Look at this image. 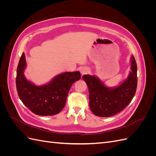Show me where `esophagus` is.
Returning <instances> with one entry per match:
<instances>
[{"label":"esophagus","instance_id":"obj_1","mask_svg":"<svg viewBox=\"0 0 156 156\" xmlns=\"http://www.w3.org/2000/svg\"><path fill=\"white\" fill-rule=\"evenodd\" d=\"M88 71H89V69L88 68L83 67V68H81V73L82 75H83V74H85L87 72H88Z\"/></svg>","mask_w":156,"mask_h":156}]
</instances>
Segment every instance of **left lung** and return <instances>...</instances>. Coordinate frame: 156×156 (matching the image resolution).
Returning a JSON list of instances; mask_svg holds the SVG:
<instances>
[{
  "mask_svg": "<svg viewBox=\"0 0 156 156\" xmlns=\"http://www.w3.org/2000/svg\"><path fill=\"white\" fill-rule=\"evenodd\" d=\"M131 60V71L128 77L115 88L105 87L95 76L90 75L83 76L89 90L90 108L95 115L101 117L115 115L123 110L132 100L137 86V68L133 55Z\"/></svg>",
  "mask_w": 156,
  "mask_h": 156,
  "instance_id": "8db88e82",
  "label": "left lung"
}]
</instances>
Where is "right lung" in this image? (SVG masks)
Masks as SVG:
<instances>
[{
    "instance_id": "obj_1",
    "label": "right lung",
    "mask_w": 156,
    "mask_h": 156,
    "mask_svg": "<svg viewBox=\"0 0 156 156\" xmlns=\"http://www.w3.org/2000/svg\"><path fill=\"white\" fill-rule=\"evenodd\" d=\"M25 68V55L23 53L17 68L18 96L33 113L41 116L55 115L62 111L70 87L81 76L79 72H64L56 76L48 84L39 87L26 79L24 75Z\"/></svg>"
}]
</instances>
